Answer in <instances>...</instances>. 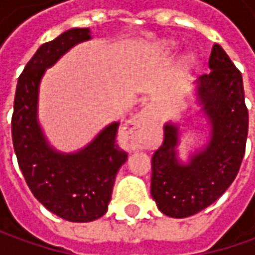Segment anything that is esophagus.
I'll use <instances>...</instances> for the list:
<instances>
[{"instance_id": "obj_1", "label": "esophagus", "mask_w": 255, "mask_h": 255, "mask_svg": "<svg viewBox=\"0 0 255 255\" xmlns=\"http://www.w3.org/2000/svg\"><path fill=\"white\" fill-rule=\"evenodd\" d=\"M150 125H152V115H150L149 111L144 109V111L137 113L133 119H130L129 122L126 123L125 129H126V132L130 134L133 142L142 143L147 136Z\"/></svg>"}]
</instances>
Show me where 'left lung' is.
Returning <instances> with one entry per match:
<instances>
[{"mask_svg":"<svg viewBox=\"0 0 255 255\" xmlns=\"http://www.w3.org/2000/svg\"><path fill=\"white\" fill-rule=\"evenodd\" d=\"M210 74L199 81L203 111L211 122L209 146L187 166L176 159L177 129L164 126L160 147L152 156L153 200L163 214L184 219L209 207L229 189L240 170L249 133V109L241 72L219 44L213 45Z\"/></svg>","mask_w":255,"mask_h":255,"instance_id":"8db88e82","label":"left lung"}]
</instances>
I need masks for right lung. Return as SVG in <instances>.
<instances>
[{"mask_svg": "<svg viewBox=\"0 0 255 255\" xmlns=\"http://www.w3.org/2000/svg\"><path fill=\"white\" fill-rule=\"evenodd\" d=\"M89 36L88 28H74L38 48L18 78L11 119L16 160L29 190L48 210L75 223L96 220L108 211L116 174L128 157L116 144L119 122L82 152L59 154L48 147L36 123V99L45 68Z\"/></svg>", "mask_w": 255, "mask_h": 255, "instance_id": "add662e5", "label": "right lung"}]
</instances>
